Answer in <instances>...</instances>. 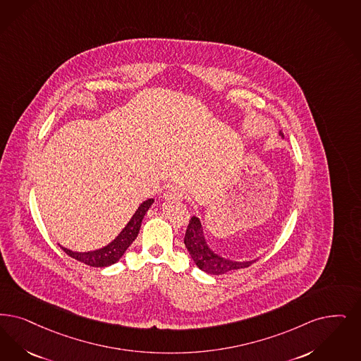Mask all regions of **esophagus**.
<instances>
[{"label":"esophagus","mask_w":361,"mask_h":361,"mask_svg":"<svg viewBox=\"0 0 361 361\" xmlns=\"http://www.w3.org/2000/svg\"><path fill=\"white\" fill-rule=\"evenodd\" d=\"M164 196L166 200H183L184 199V193L178 188L174 187L168 189Z\"/></svg>","instance_id":"1"}]
</instances>
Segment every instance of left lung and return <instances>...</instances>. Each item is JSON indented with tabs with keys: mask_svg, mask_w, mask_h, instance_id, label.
<instances>
[{
	"mask_svg": "<svg viewBox=\"0 0 361 361\" xmlns=\"http://www.w3.org/2000/svg\"><path fill=\"white\" fill-rule=\"evenodd\" d=\"M184 245L187 247L196 266L208 274H226L228 271L248 267L255 262V260L236 262V260L226 259L217 255L216 252L212 251L207 245L200 219L196 216L189 220L185 238H184Z\"/></svg>",
	"mask_w": 361,
	"mask_h": 361,
	"instance_id": "obj_1",
	"label": "left lung"
}]
</instances>
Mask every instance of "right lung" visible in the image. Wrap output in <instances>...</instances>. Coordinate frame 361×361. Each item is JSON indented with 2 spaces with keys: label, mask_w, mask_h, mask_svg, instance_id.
<instances>
[{
  "label": "right lung",
  "mask_w": 361,
  "mask_h": 361,
  "mask_svg": "<svg viewBox=\"0 0 361 361\" xmlns=\"http://www.w3.org/2000/svg\"><path fill=\"white\" fill-rule=\"evenodd\" d=\"M153 202H154L153 199H147L146 202H142L138 207V209L135 211V214L130 219L126 227L121 231V233L111 243H109L106 247L95 250V251H88V252H76V251H71V250L60 245L61 250L73 259L83 262L85 264L92 266V267H107V266L114 264L116 262L122 258L125 251L129 248V245L138 236L142 219Z\"/></svg>",
  "instance_id": "1"
}]
</instances>
